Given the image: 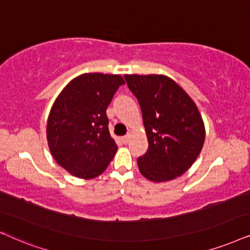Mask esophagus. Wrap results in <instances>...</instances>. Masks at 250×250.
Segmentation results:
<instances>
[{
    "mask_svg": "<svg viewBox=\"0 0 250 250\" xmlns=\"http://www.w3.org/2000/svg\"><path fill=\"white\" fill-rule=\"evenodd\" d=\"M130 138H131V134H128V135H125L122 139H123V142H125V143H129V141H130Z\"/></svg>",
    "mask_w": 250,
    "mask_h": 250,
    "instance_id": "1",
    "label": "esophagus"
}]
</instances>
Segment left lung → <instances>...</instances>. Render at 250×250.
<instances>
[{"instance_id":"8db88e82","label":"left lung","mask_w":250,"mask_h":250,"mask_svg":"<svg viewBox=\"0 0 250 250\" xmlns=\"http://www.w3.org/2000/svg\"><path fill=\"white\" fill-rule=\"evenodd\" d=\"M142 108L147 152L138 158L141 174L154 183L184 174L200 154L206 138L200 112L174 80L161 74H127Z\"/></svg>"}]
</instances>
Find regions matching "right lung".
Listing matches in <instances>:
<instances>
[{
	"instance_id": "right-lung-1",
	"label": "right lung",
	"mask_w": 250,
	"mask_h": 250,
	"mask_svg": "<svg viewBox=\"0 0 250 250\" xmlns=\"http://www.w3.org/2000/svg\"><path fill=\"white\" fill-rule=\"evenodd\" d=\"M125 83L119 74L84 73L73 79L53 103L46 123L49 149L75 177H97L118 151L106 108Z\"/></svg>"
}]
</instances>
